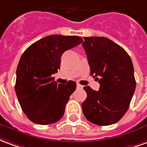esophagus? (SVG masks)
I'll list each match as a JSON object with an SVG mask.
<instances>
[{"label": "esophagus", "mask_w": 147, "mask_h": 147, "mask_svg": "<svg viewBox=\"0 0 147 147\" xmlns=\"http://www.w3.org/2000/svg\"><path fill=\"white\" fill-rule=\"evenodd\" d=\"M76 86H77V87H78V88H83V86H82L81 84H80L79 83H77Z\"/></svg>", "instance_id": "obj_1"}]
</instances>
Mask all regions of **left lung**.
<instances>
[{"mask_svg":"<svg viewBox=\"0 0 147 147\" xmlns=\"http://www.w3.org/2000/svg\"><path fill=\"white\" fill-rule=\"evenodd\" d=\"M83 46L90 67V75L98 83V91L89 86L82 104L90 122L107 126L118 122L128 108L136 90L132 61L124 49L105 37H84Z\"/></svg>","mask_w":147,"mask_h":147,"instance_id":"1","label":"left lung"}]
</instances>
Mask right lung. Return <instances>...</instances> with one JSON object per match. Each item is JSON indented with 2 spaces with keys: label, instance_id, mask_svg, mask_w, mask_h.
Instances as JSON below:
<instances>
[{
  "label": "right lung",
  "instance_id": "1",
  "mask_svg": "<svg viewBox=\"0 0 147 147\" xmlns=\"http://www.w3.org/2000/svg\"><path fill=\"white\" fill-rule=\"evenodd\" d=\"M83 42L78 36L49 35L33 43L24 51L16 69L15 90L21 109L34 123L47 125L63 117L76 83L57 84L52 75L61 66L66 50Z\"/></svg>",
  "mask_w": 147,
  "mask_h": 147
}]
</instances>
